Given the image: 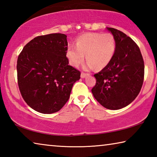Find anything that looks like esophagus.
Returning a JSON list of instances; mask_svg holds the SVG:
<instances>
[{
    "instance_id": "obj_1",
    "label": "esophagus",
    "mask_w": 157,
    "mask_h": 157,
    "mask_svg": "<svg viewBox=\"0 0 157 157\" xmlns=\"http://www.w3.org/2000/svg\"><path fill=\"white\" fill-rule=\"evenodd\" d=\"M86 75H88V74L84 73H83V72H82V73H81V78H86Z\"/></svg>"
}]
</instances>
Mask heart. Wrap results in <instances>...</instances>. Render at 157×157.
I'll list each match as a JSON object with an SVG mask.
<instances>
[{
    "mask_svg": "<svg viewBox=\"0 0 157 157\" xmlns=\"http://www.w3.org/2000/svg\"><path fill=\"white\" fill-rule=\"evenodd\" d=\"M116 50V41L111 33H86L78 36L75 46L68 45L66 56L73 66H78L84 59L88 61L86 69H101L112 59Z\"/></svg>",
    "mask_w": 157,
    "mask_h": 157,
    "instance_id": "heart-1",
    "label": "heart"
}]
</instances>
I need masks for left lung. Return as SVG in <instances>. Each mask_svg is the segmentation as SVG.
<instances>
[{"mask_svg":"<svg viewBox=\"0 0 157 157\" xmlns=\"http://www.w3.org/2000/svg\"><path fill=\"white\" fill-rule=\"evenodd\" d=\"M115 37L116 50L109 63L95 74L92 94L103 107L120 109L134 100L144 79V62L137 44L125 34L107 28Z\"/></svg>","mask_w":157,"mask_h":157,"instance_id":"1","label":"left lung"}]
</instances>
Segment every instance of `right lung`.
I'll list each match as a JSON object with an SVG mask.
<instances>
[{
  "label": "right lung",
  "instance_id": "right-lung-1",
  "mask_svg": "<svg viewBox=\"0 0 157 157\" xmlns=\"http://www.w3.org/2000/svg\"><path fill=\"white\" fill-rule=\"evenodd\" d=\"M64 34L36 36L25 45L17 59L18 88L23 100L42 113L59 111L68 100L80 72L68 65Z\"/></svg>",
  "mask_w": 157,
  "mask_h": 157
}]
</instances>
